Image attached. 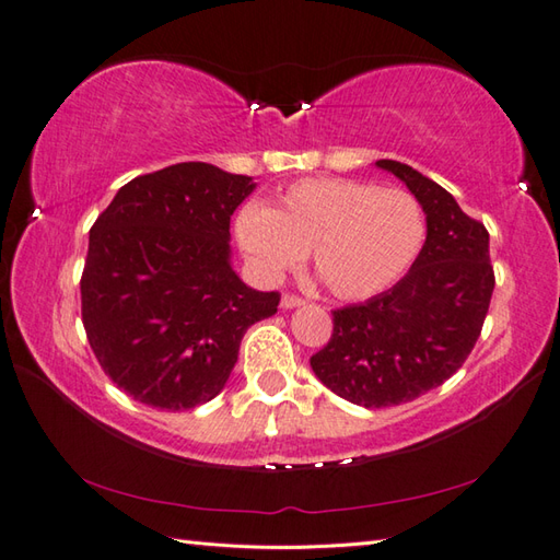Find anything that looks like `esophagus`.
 Listing matches in <instances>:
<instances>
[{"instance_id": "esophagus-1", "label": "esophagus", "mask_w": 560, "mask_h": 560, "mask_svg": "<svg viewBox=\"0 0 560 560\" xmlns=\"http://www.w3.org/2000/svg\"><path fill=\"white\" fill-rule=\"evenodd\" d=\"M282 307L284 310H292V307H302L304 304V300L300 298V294H292V292H288V294H282Z\"/></svg>"}]
</instances>
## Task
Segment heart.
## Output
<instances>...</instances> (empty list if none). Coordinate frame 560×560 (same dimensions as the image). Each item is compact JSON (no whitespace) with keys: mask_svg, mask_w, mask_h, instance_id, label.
I'll return each mask as SVG.
<instances>
[{"mask_svg":"<svg viewBox=\"0 0 560 560\" xmlns=\"http://www.w3.org/2000/svg\"><path fill=\"white\" fill-rule=\"evenodd\" d=\"M234 234L262 280H278L312 250L326 290L341 300H365L411 268L424 248L427 214L407 189L310 177L284 187L270 209L246 205Z\"/></svg>","mask_w":560,"mask_h":560,"instance_id":"1","label":"heart"}]
</instances>
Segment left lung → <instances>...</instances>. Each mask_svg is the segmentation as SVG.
Listing matches in <instances>:
<instances>
[{"mask_svg": "<svg viewBox=\"0 0 560 560\" xmlns=\"http://www.w3.org/2000/svg\"><path fill=\"white\" fill-rule=\"evenodd\" d=\"M377 167L397 175L424 207V248L387 292L334 310L331 339L310 358L331 393L368 409L411 402L444 385L476 346L494 290L482 221L415 167Z\"/></svg>", "mask_w": 560, "mask_h": 560, "instance_id": "1", "label": "left lung"}]
</instances>
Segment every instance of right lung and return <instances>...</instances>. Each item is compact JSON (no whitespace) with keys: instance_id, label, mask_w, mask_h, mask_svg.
Listing matches in <instances>:
<instances>
[{"instance_id":"1","label":"right lung","mask_w":560,"mask_h":560,"mask_svg":"<svg viewBox=\"0 0 560 560\" xmlns=\"http://www.w3.org/2000/svg\"><path fill=\"white\" fill-rule=\"evenodd\" d=\"M253 187L209 163L167 165L126 183L92 224L84 334L136 402L180 411L214 399L248 326L278 312L280 292L250 290L229 262L231 214Z\"/></svg>"}]
</instances>
